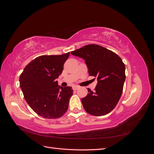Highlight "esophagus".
<instances>
[{"label":"esophagus","mask_w":154,"mask_h":154,"mask_svg":"<svg viewBox=\"0 0 154 154\" xmlns=\"http://www.w3.org/2000/svg\"><path fill=\"white\" fill-rule=\"evenodd\" d=\"M72 88H73V90L74 91H77L78 88H79V87L78 86H74L73 87H72Z\"/></svg>","instance_id":"obj_1"}]
</instances>
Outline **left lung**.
<instances>
[{
    "label": "left lung",
    "instance_id": "1",
    "mask_svg": "<svg viewBox=\"0 0 154 154\" xmlns=\"http://www.w3.org/2000/svg\"><path fill=\"white\" fill-rule=\"evenodd\" d=\"M71 53L85 60L90 76L96 78L94 91L82 99L83 108L92 116H104L112 110L122 94L125 66L122 58L101 45L89 44ZM95 79V78H94Z\"/></svg>",
    "mask_w": 154,
    "mask_h": 154
}]
</instances>
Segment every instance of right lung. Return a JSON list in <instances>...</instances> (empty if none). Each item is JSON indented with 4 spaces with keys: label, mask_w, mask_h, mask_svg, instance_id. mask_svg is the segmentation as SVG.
Wrapping results in <instances>:
<instances>
[{
    "label": "right lung",
    "mask_w": 154,
    "mask_h": 154,
    "mask_svg": "<svg viewBox=\"0 0 154 154\" xmlns=\"http://www.w3.org/2000/svg\"><path fill=\"white\" fill-rule=\"evenodd\" d=\"M69 54L40 56L27 64L20 74V86L26 101L44 118H59L68 109L73 90L71 87L59 86L56 79L62 74Z\"/></svg>",
    "instance_id": "add662e5"
}]
</instances>
